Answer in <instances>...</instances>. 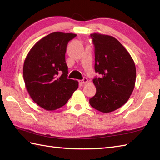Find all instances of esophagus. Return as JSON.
I'll return each instance as SVG.
<instances>
[{"label": "esophagus", "instance_id": "obj_1", "mask_svg": "<svg viewBox=\"0 0 160 160\" xmlns=\"http://www.w3.org/2000/svg\"><path fill=\"white\" fill-rule=\"evenodd\" d=\"M88 82V80H87V78H84L82 80H79V82L80 83V84H84V83H87Z\"/></svg>", "mask_w": 160, "mask_h": 160}]
</instances>
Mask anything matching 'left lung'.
I'll use <instances>...</instances> for the list:
<instances>
[{
	"label": "left lung",
	"mask_w": 160,
	"mask_h": 160,
	"mask_svg": "<svg viewBox=\"0 0 160 160\" xmlns=\"http://www.w3.org/2000/svg\"><path fill=\"white\" fill-rule=\"evenodd\" d=\"M95 47V71L100 78L93 80L96 93L89 99L91 106L102 113H110L127 102L134 89L136 69L124 46L115 38L91 33Z\"/></svg>",
	"instance_id": "obj_1"
}]
</instances>
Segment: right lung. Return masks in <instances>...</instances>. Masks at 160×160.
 <instances>
[{
    "instance_id": "add662e5",
    "label": "right lung",
    "mask_w": 160,
    "mask_h": 160,
    "mask_svg": "<svg viewBox=\"0 0 160 160\" xmlns=\"http://www.w3.org/2000/svg\"><path fill=\"white\" fill-rule=\"evenodd\" d=\"M76 36L59 32L50 33L33 46L25 60V87L33 102L44 109L62 107L78 88L77 80L67 78L65 61L67 44Z\"/></svg>"
}]
</instances>
